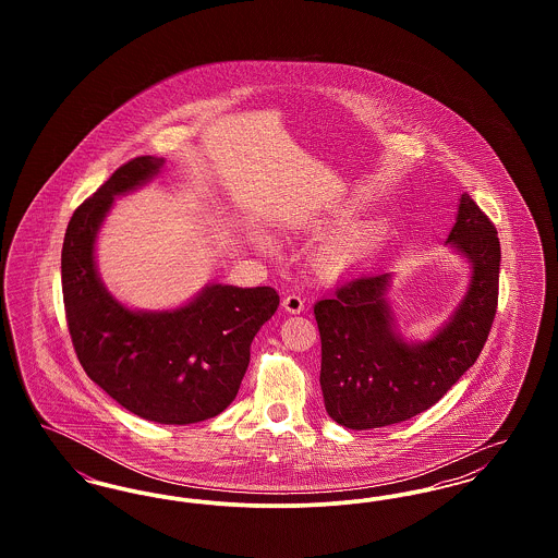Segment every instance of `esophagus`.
I'll return each mask as SVG.
<instances>
[{
	"mask_svg": "<svg viewBox=\"0 0 558 558\" xmlns=\"http://www.w3.org/2000/svg\"><path fill=\"white\" fill-rule=\"evenodd\" d=\"M282 307H284L289 314H301V312L305 310V299H303L301 294H296V292H289V294H284V299H282Z\"/></svg>",
	"mask_w": 558,
	"mask_h": 558,
	"instance_id": "34e87169",
	"label": "esophagus"
}]
</instances>
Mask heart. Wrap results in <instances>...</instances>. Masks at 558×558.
I'll return each instance as SVG.
<instances>
[{
	"label": "heart",
	"mask_w": 558,
	"mask_h": 558,
	"mask_svg": "<svg viewBox=\"0 0 558 558\" xmlns=\"http://www.w3.org/2000/svg\"><path fill=\"white\" fill-rule=\"evenodd\" d=\"M380 228L376 223H353L341 232L326 240L318 251V264L326 271H345L357 262H362L378 236ZM264 246H269V240L259 239Z\"/></svg>",
	"instance_id": "obj_1"
}]
</instances>
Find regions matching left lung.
I'll return each instance as SVG.
<instances>
[{
  "label": "left lung",
  "instance_id": "obj_1",
  "mask_svg": "<svg viewBox=\"0 0 558 558\" xmlns=\"http://www.w3.org/2000/svg\"><path fill=\"white\" fill-rule=\"evenodd\" d=\"M448 242L473 267L453 316L425 343L401 339L387 303L389 271L362 274L314 305L319 387L328 416L355 430L396 425L437 403L477 362L498 307L500 240L489 217L460 196Z\"/></svg>",
  "mask_w": 558,
  "mask_h": 558
}]
</instances>
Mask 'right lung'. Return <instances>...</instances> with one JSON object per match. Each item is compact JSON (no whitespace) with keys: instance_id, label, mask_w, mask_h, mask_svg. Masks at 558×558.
I'll list each match as a JSON object with an SVG mask.
<instances>
[{"instance_id":"right-lung-1","label":"right lung","mask_w":558,"mask_h":558,"mask_svg":"<svg viewBox=\"0 0 558 558\" xmlns=\"http://www.w3.org/2000/svg\"><path fill=\"white\" fill-rule=\"evenodd\" d=\"M165 160L121 165L73 213L62 244L66 324L85 374L140 418L192 425L223 412L239 393L251 343L278 310L269 287L209 284L184 307L133 312L105 289L94 244L114 196L146 184Z\"/></svg>"}]
</instances>
